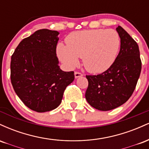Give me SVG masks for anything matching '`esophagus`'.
<instances>
[{
    "mask_svg": "<svg viewBox=\"0 0 149 149\" xmlns=\"http://www.w3.org/2000/svg\"><path fill=\"white\" fill-rule=\"evenodd\" d=\"M74 75H75V78H80V77L83 76V74H82V73H79V72H75Z\"/></svg>",
    "mask_w": 149,
    "mask_h": 149,
    "instance_id": "1",
    "label": "esophagus"
}]
</instances>
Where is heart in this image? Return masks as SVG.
<instances>
[{"label":"heart","instance_id":"obj_1","mask_svg":"<svg viewBox=\"0 0 149 149\" xmlns=\"http://www.w3.org/2000/svg\"><path fill=\"white\" fill-rule=\"evenodd\" d=\"M66 45L59 44L57 53L61 62L73 69L82 57L85 69L91 73H102L115 62L120 47V38L113 29L85 30L73 32L65 39Z\"/></svg>","mask_w":149,"mask_h":149}]
</instances>
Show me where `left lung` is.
<instances>
[{"label":"left lung","mask_w":149,"mask_h":149,"mask_svg":"<svg viewBox=\"0 0 149 149\" xmlns=\"http://www.w3.org/2000/svg\"><path fill=\"white\" fill-rule=\"evenodd\" d=\"M120 49L115 62L101 74L86 76L85 98L90 106L103 111L123 105L132 95L141 70L139 46L128 33L118 26Z\"/></svg>","instance_id":"left-lung-1"}]
</instances>
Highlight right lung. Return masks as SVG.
<instances>
[{"instance_id":"obj_1","label":"right lung","mask_w":149,"mask_h":149,"mask_svg":"<svg viewBox=\"0 0 149 149\" xmlns=\"http://www.w3.org/2000/svg\"><path fill=\"white\" fill-rule=\"evenodd\" d=\"M59 33L38 30L19 42L11 57L10 78L15 92L31 110L42 113L56 109L74 80L73 71H62L56 47Z\"/></svg>"}]
</instances>
